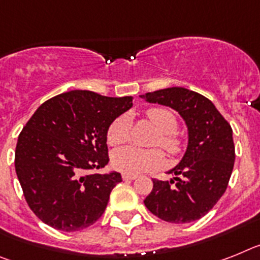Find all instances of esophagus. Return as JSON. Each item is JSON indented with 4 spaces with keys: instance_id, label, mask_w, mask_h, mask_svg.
I'll return each instance as SVG.
<instances>
[{
    "instance_id": "esophagus-1",
    "label": "esophagus",
    "mask_w": 260,
    "mask_h": 260,
    "mask_svg": "<svg viewBox=\"0 0 260 260\" xmlns=\"http://www.w3.org/2000/svg\"><path fill=\"white\" fill-rule=\"evenodd\" d=\"M121 178H123V180H133L136 179V175H133V174H123Z\"/></svg>"
}]
</instances>
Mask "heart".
I'll return each mask as SVG.
<instances>
[{"label":"heart","mask_w":260,"mask_h":260,"mask_svg":"<svg viewBox=\"0 0 260 260\" xmlns=\"http://www.w3.org/2000/svg\"><path fill=\"white\" fill-rule=\"evenodd\" d=\"M146 117L159 131L155 144L171 155L182 150V140L174 131L178 127L177 116L165 107H152L146 111ZM131 136V120L128 115H120L112 120L107 129V143L120 145L127 143ZM165 164L164 153L159 149H141L137 146H124L112 153V165L124 174H140L154 171Z\"/></svg>","instance_id":"obj_1"}]
</instances>
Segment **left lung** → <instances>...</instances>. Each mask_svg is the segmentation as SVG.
<instances>
[{"label":"left lung","instance_id":"8db88e82","mask_svg":"<svg viewBox=\"0 0 260 260\" xmlns=\"http://www.w3.org/2000/svg\"><path fill=\"white\" fill-rule=\"evenodd\" d=\"M149 103L177 110L188 127V146L170 182L153 179L145 207L171 224L202 218L224 195L233 171V131L208 98L184 87H169L140 95Z\"/></svg>","mask_w":260,"mask_h":260}]
</instances>
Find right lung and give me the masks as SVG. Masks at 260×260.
<instances>
[{
  "instance_id": "1",
  "label": "right lung",
  "mask_w": 260,
  "mask_h": 260,
  "mask_svg": "<svg viewBox=\"0 0 260 260\" xmlns=\"http://www.w3.org/2000/svg\"><path fill=\"white\" fill-rule=\"evenodd\" d=\"M132 99L73 90L46 101L27 121L15 148V171L27 204L44 224L78 232L102 216L121 175L89 171L110 161L107 129Z\"/></svg>"
}]
</instances>
